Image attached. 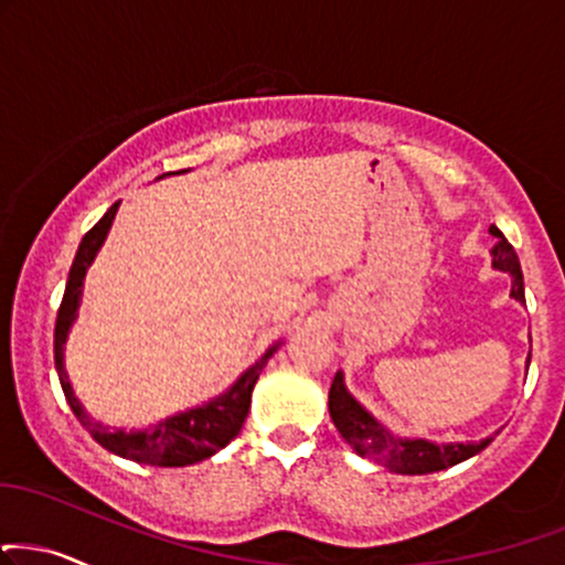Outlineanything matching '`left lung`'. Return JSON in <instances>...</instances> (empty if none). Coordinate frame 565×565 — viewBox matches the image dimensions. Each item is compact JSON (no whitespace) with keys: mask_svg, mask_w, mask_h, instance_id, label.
<instances>
[{"mask_svg":"<svg viewBox=\"0 0 565 565\" xmlns=\"http://www.w3.org/2000/svg\"><path fill=\"white\" fill-rule=\"evenodd\" d=\"M489 231L500 239L492 247L494 268L505 270V274L513 276L511 295L515 300L523 302V274H521L519 255H515L511 242L502 236V231L498 226H492ZM529 360H532V355H529ZM329 413L339 434L348 439V445H352V450L363 455V458L373 460V463L390 468L394 473L445 471V468H450L455 463H460V460H468L471 455L481 452L489 441H492V437H489L481 441H466V445H434L429 439L394 437V434L386 431L384 426L379 424V420L373 418L348 390H344L342 373H337L334 382H331Z\"/></svg>","mask_w":565,"mask_h":565,"instance_id":"left-lung-1","label":"left lung"}]
</instances>
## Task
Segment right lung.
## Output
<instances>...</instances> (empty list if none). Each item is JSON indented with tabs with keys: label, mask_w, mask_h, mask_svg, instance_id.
<instances>
[{
	"label": "right lung",
	"mask_w": 565,
	"mask_h": 565,
	"mask_svg": "<svg viewBox=\"0 0 565 565\" xmlns=\"http://www.w3.org/2000/svg\"><path fill=\"white\" fill-rule=\"evenodd\" d=\"M120 202L107 210L105 215L86 231V236L78 244L76 260L71 265V274H67L65 295L57 310V323H54V369H57L60 384H63L65 399L71 405L73 416L81 420V426L99 441L105 450H110L120 458L136 460V463L147 466H192L200 460L210 458L217 450L228 445L236 434L242 431L244 418L249 413V403H253V386L260 376L263 365L268 363V358L274 355L276 348H270L265 355L257 360L253 369H247L239 376V382L231 386L228 392H223L221 397L210 399L207 405L194 407V411L179 413V416L160 420L158 426L147 431H124V429H110V426H102L99 420L88 418V413L81 407V403L73 394V386L67 382V373L63 365V344L71 331V323L76 321V310L81 302V287H84L86 268L92 265L94 255L99 253L102 242H105L107 231L113 226V217L118 213Z\"/></svg>",
	"instance_id": "obj_1"
}]
</instances>
